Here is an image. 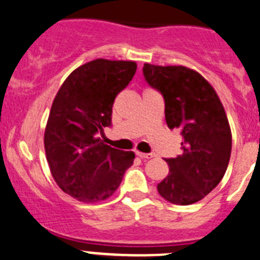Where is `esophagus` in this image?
<instances>
[{
	"mask_svg": "<svg viewBox=\"0 0 260 260\" xmlns=\"http://www.w3.org/2000/svg\"><path fill=\"white\" fill-rule=\"evenodd\" d=\"M137 155L139 158H142V159H150V158H153V154L152 153H142V152H137Z\"/></svg>",
	"mask_w": 260,
	"mask_h": 260,
	"instance_id": "34e87169",
	"label": "esophagus"
}]
</instances>
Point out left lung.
<instances>
[{"mask_svg":"<svg viewBox=\"0 0 260 260\" xmlns=\"http://www.w3.org/2000/svg\"><path fill=\"white\" fill-rule=\"evenodd\" d=\"M143 74L165 100L166 122L182 135V153L167 158V177L157 185L172 204L189 206L208 195L223 177L232 147L231 128L213 86L185 66L144 63Z\"/></svg>","mask_w":260,"mask_h":260,"instance_id":"1","label":"left lung"}]
</instances>
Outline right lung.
<instances>
[{
  "mask_svg": "<svg viewBox=\"0 0 260 260\" xmlns=\"http://www.w3.org/2000/svg\"><path fill=\"white\" fill-rule=\"evenodd\" d=\"M134 61L97 58L75 69L54 97L44 132L47 162L62 191L79 202L106 200L134 162V152L105 144L116 95L132 81Z\"/></svg>",
  "mask_w": 260,
  "mask_h": 260,
  "instance_id": "obj_1",
  "label": "right lung"
}]
</instances>
